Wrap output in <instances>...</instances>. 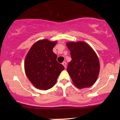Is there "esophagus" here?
<instances>
[{"label":"esophagus","mask_w":120,"mask_h":120,"mask_svg":"<svg viewBox=\"0 0 120 120\" xmlns=\"http://www.w3.org/2000/svg\"><path fill=\"white\" fill-rule=\"evenodd\" d=\"M62 64L63 65V66H64L65 68H67V62H66V61H64L63 63H62Z\"/></svg>","instance_id":"34e87169"}]
</instances>
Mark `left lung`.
Listing matches in <instances>:
<instances>
[{
    "label": "left lung",
    "mask_w": 120,
    "mask_h": 120,
    "mask_svg": "<svg viewBox=\"0 0 120 120\" xmlns=\"http://www.w3.org/2000/svg\"><path fill=\"white\" fill-rule=\"evenodd\" d=\"M67 46L71 57L67 71L74 85L78 89L91 86L97 80L100 71L96 53L87 43L81 41L68 42Z\"/></svg>",
    "instance_id": "obj_1"
}]
</instances>
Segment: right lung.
<instances>
[{
  "instance_id": "add662e5",
  "label": "right lung",
  "mask_w": 120,
  "mask_h": 120,
  "mask_svg": "<svg viewBox=\"0 0 120 120\" xmlns=\"http://www.w3.org/2000/svg\"><path fill=\"white\" fill-rule=\"evenodd\" d=\"M56 43L47 39L37 41L26 56V75L37 89L46 90L52 88L64 69V66L57 61V55L52 51Z\"/></svg>"
}]
</instances>
